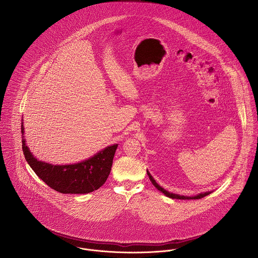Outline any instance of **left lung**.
<instances>
[{"label": "left lung", "mask_w": 258, "mask_h": 258, "mask_svg": "<svg viewBox=\"0 0 258 258\" xmlns=\"http://www.w3.org/2000/svg\"><path fill=\"white\" fill-rule=\"evenodd\" d=\"M148 176H149V179H150V181L152 182V184H154L160 191H162L165 196H167V197H169V198H171V199H177V200H198V199H202V198H204V197H206V196H208V195H210L211 194V191H207V192H202V194H199V195H197V196H195V197H184V196H180V195H176V194H173V192H169L168 190H166L165 188H163L161 185H159V184L156 183V181L153 179V177L151 176V174L149 173L147 171Z\"/></svg>", "instance_id": "obj_1"}]
</instances>
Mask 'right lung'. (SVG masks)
<instances>
[{
    "instance_id": "1",
    "label": "right lung",
    "mask_w": 258,
    "mask_h": 258,
    "mask_svg": "<svg viewBox=\"0 0 258 258\" xmlns=\"http://www.w3.org/2000/svg\"><path fill=\"white\" fill-rule=\"evenodd\" d=\"M22 134L24 126L22 122ZM25 158L34 172L52 189L61 194H88L106 182L110 174L117 144L100 151L83 162L72 165H51L36 159L22 140Z\"/></svg>"
}]
</instances>
